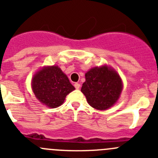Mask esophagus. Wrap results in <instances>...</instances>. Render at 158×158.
Instances as JSON below:
<instances>
[{
  "mask_svg": "<svg viewBox=\"0 0 158 158\" xmlns=\"http://www.w3.org/2000/svg\"><path fill=\"white\" fill-rule=\"evenodd\" d=\"M74 86H75L76 89H77L80 88V84H79V83H78V82H76V83L74 84Z\"/></svg>",
  "mask_w": 158,
  "mask_h": 158,
  "instance_id": "1",
  "label": "esophagus"
}]
</instances>
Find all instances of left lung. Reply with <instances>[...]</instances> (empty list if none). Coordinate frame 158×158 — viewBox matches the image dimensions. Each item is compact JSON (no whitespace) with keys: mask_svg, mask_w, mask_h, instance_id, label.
<instances>
[{"mask_svg":"<svg viewBox=\"0 0 158 158\" xmlns=\"http://www.w3.org/2000/svg\"><path fill=\"white\" fill-rule=\"evenodd\" d=\"M81 91L90 106L106 110L113 106L122 91V81L115 71L107 66L94 68L85 75Z\"/></svg>","mask_w":158,"mask_h":158,"instance_id":"8db88e82","label":"left lung"}]
</instances>
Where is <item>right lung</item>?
Segmentation results:
<instances>
[{
  "label": "right lung",
  "mask_w": 158,
  "mask_h": 158,
  "mask_svg": "<svg viewBox=\"0 0 158 158\" xmlns=\"http://www.w3.org/2000/svg\"><path fill=\"white\" fill-rule=\"evenodd\" d=\"M35 97L49 108L63 104L65 97L75 89L69 78L57 66L46 67L38 71L32 79Z\"/></svg>",
  "instance_id": "add662e5"
}]
</instances>
